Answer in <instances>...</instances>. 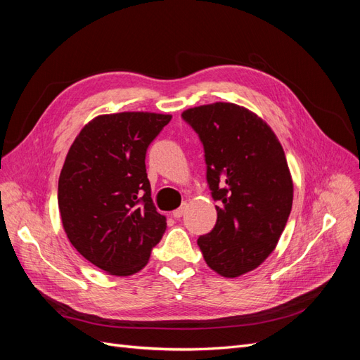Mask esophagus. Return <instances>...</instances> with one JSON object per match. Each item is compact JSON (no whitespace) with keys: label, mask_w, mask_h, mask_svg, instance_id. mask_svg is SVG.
Returning <instances> with one entry per match:
<instances>
[{"label":"esophagus","mask_w":360,"mask_h":360,"mask_svg":"<svg viewBox=\"0 0 360 360\" xmlns=\"http://www.w3.org/2000/svg\"><path fill=\"white\" fill-rule=\"evenodd\" d=\"M184 212H186V204H181L179 209L174 210L171 214H172V217H176V219H180V217L184 214Z\"/></svg>","instance_id":"obj_1"}]
</instances>
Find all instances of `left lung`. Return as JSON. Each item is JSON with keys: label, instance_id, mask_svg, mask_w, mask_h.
<instances>
[{"label": "left lung", "instance_id": "obj_1", "mask_svg": "<svg viewBox=\"0 0 360 360\" xmlns=\"http://www.w3.org/2000/svg\"><path fill=\"white\" fill-rule=\"evenodd\" d=\"M204 146L207 181L217 201L213 230L198 238L207 266L224 278L257 269L274 252L292 205L284 148L255 112L216 102L183 111Z\"/></svg>", "mask_w": 360, "mask_h": 360}]
</instances>
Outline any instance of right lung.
Listing matches in <instances>:
<instances>
[{"label":"right lung","mask_w":360,"mask_h":360,"mask_svg":"<svg viewBox=\"0 0 360 360\" xmlns=\"http://www.w3.org/2000/svg\"><path fill=\"white\" fill-rule=\"evenodd\" d=\"M172 115L118 112L86 123L64 160L58 209L73 248L114 276L143 269L167 230L151 200L146 153Z\"/></svg>","instance_id":"obj_1"}]
</instances>
